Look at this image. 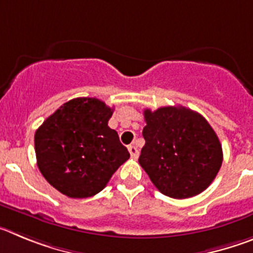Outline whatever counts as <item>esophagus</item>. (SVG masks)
Instances as JSON below:
<instances>
[{"instance_id": "obj_1", "label": "esophagus", "mask_w": 253, "mask_h": 253, "mask_svg": "<svg viewBox=\"0 0 253 253\" xmlns=\"http://www.w3.org/2000/svg\"><path fill=\"white\" fill-rule=\"evenodd\" d=\"M128 151H129V155H131V158H133V159L138 158V150L136 146H133V145L128 146Z\"/></svg>"}]
</instances>
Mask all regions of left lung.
I'll return each instance as SVG.
<instances>
[{
  "label": "left lung",
  "instance_id": "obj_1",
  "mask_svg": "<svg viewBox=\"0 0 253 253\" xmlns=\"http://www.w3.org/2000/svg\"><path fill=\"white\" fill-rule=\"evenodd\" d=\"M146 143L138 163L164 195L194 197L214 180L223 161L222 145L206 118L185 107L145 110Z\"/></svg>",
  "mask_w": 253,
  "mask_h": 253
}]
</instances>
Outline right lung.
<instances>
[{
  "label": "right lung",
  "mask_w": 253,
  "mask_h": 253,
  "mask_svg": "<svg viewBox=\"0 0 253 253\" xmlns=\"http://www.w3.org/2000/svg\"><path fill=\"white\" fill-rule=\"evenodd\" d=\"M113 108L97 98H74L35 132V152L42 176L61 194L89 198L99 193L129 152L108 127Z\"/></svg>",
  "instance_id": "add662e5"
}]
</instances>
